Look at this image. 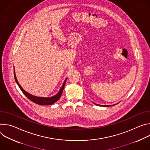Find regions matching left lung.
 <instances>
[{
	"label": "left lung",
	"mask_w": 150,
	"mask_h": 150,
	"mask_svg": "<svg viewBox=\"0 0 150 150\" xmlns=\"http://www.w3.org/2000/svg\"><path fill=\"white\" fill-rule=\"evenodd\" d=\"M94 104H95L96 105H99V106H103V107H109V106H112V105H116V104H118V103H117V104H113V105H100V104H96V103H93Z\"/></svg>",
	"instance_id": "left-lung-1"
}]
</instances>
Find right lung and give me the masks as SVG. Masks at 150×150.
Segmentation results:
<instances>
[{
    "mask_svg": "<svg viewBox=\"0 0 150 150\" xmlns=\"http://www.w3.org/2000/svg\"><path fill=\"white\" fill-rule=\"evenodd\" d=\"M13 72H14V78H15V81L16 82V83L18 84V85L19 86V88L21 89V90L22 91V92L24 93V94L31 101H32L33 102L35 103H37L38 104H40V105H51V104H54V103H56L60 97L62 93H63V90L64 89V87H65V83H66V81H67V78H66V79L65 80V81L63 82V85L62 87L60 88V89L59 90V92L54 96H52V97H37V96H33V95H31V94L27 93V91H25L23 88L21 86V85H19L18 80H17V78L16 77V74H15V69H13Z\"/></svg>",
    "mask_w": 150,
    "mask_h": 150,
    "instance_id": "right-lung-1",
    "label": "right lung"
}]
</instances>
